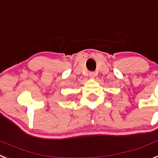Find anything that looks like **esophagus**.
<instances>
[{
    "mask_svg": "<svg viewBox=\"0 0 158 158\" xmlns=\"http://www.w3.org/2000/svg\"><path fill=\"white\" fill-rule=\"evenodd\" d=\"M89 76H90V77H95V73L90 72L89 73Z\"/></svg>",
    "mask_w": 158,
    "mask_h": 158,
    "instance_id": "esophagus-1",
    "label": "esophagus"
}]
</instances>
